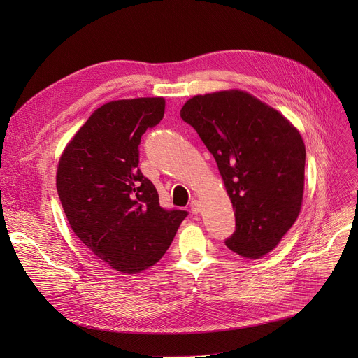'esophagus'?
<instances>
[{
  "label": "esophagus",
  "mask_w": 358,
  "mask_h": 358,
  "mask_svg": "<svg viewBox=\"0 0 358 358\" xmlns=\"http://www.w3.org/2000/svg\"><path fill=\"white\" fill-rule=\"evenodd\" d=\"M190 210L193 215H197L200 212V201L199 200H193L190 203Z\"/></svg>",
  "instance_id": "1"
}]
</instances>
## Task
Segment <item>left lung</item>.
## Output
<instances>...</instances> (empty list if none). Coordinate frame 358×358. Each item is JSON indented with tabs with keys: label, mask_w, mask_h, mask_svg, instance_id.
Listing matches in <instances>:
<instances>
[{
	"label": "left lung",
	"mask_w": 358,
	"mask_h": 358,
	"mask_svg": "<svg viewBox=\"0 0 358 358\" xmlns=\"http://www.w3.org/2000/svg\"><path fill=\"white\" fill-rule=\"evenodd\" d=\"M189 123L216 159L235 210L224 245L245 258L275 248L300 212L306 150L280 113L243 91H219L187 101Z\"/></svg>",
	"instance_id": "obj_1"
}]
</instances>
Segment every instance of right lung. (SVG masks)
<instances>
[{
	"instance_id": "right-lung-1",
	"label": "right lung",
	"mask_w": 358,
	"mask_h": 358,
	"mask_svg": "<svg viewBox=\"0 0 358 358\" xmlns=\"http://www.w3.org/2000/svg\"><path fill=\"white\" fill-rule=\"evenodd\" d=\"M164 110L161 97L110 101L92 113L59 161L56 187L72 231L120 273L158 262L189 215L161 208L155 185L138 166L141 138Z\"/></svg>"
}]
</instances>
